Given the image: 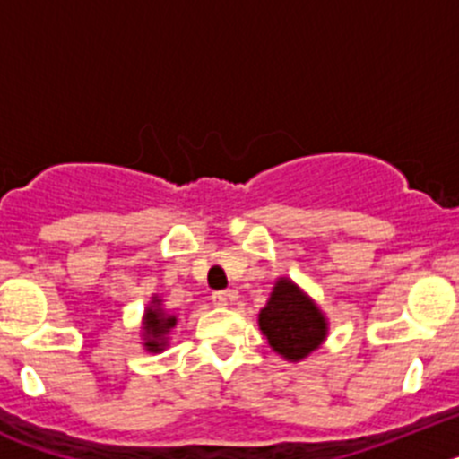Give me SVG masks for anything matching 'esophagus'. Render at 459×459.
<instances>
[{
  "label": "esophagus",
  "mask_w": 459,
  "mask_h": 459,
  "mask_svg": "<svg viewBox=\"0 0 459 459\" xmlns=\"http://www.w3.org/2000/svg\"><path fill=\"white\" fill-rule=\"evenodd\" d=\"M230 299H232L230 291H216V294L211 296V301H213V306L216 307H227L230 306Z\"/></svg>",
  "instance_id": "34e87169"
}]
</instances>
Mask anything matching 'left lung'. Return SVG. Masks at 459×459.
<instances>
[{"instance_id": "8db88e82", "label": "left lung", "mask_w": 459, "mask_h": 459, "mask_svg": "<svg viewBox=\"0 0 459 459\" xmlns=\"http://www.w3.org/2000/svg\"><path fill=\"white\" fill-rule=\"evenodd\" d=\"M257 324L271 350L290 363H301L328 338V319L322 307L285 275L275 280Z\"/></svg>"}]
</instances>
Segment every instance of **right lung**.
Wrapping results in <instances>:
<instances>
[{"mask_svg":"<svg viewBox=\"0 0 459 459\" xmlns=\"http://www.w3.org/2000/svg\"><path fill=\"white\" fill-rule=\"evenodd\" d=\"M177 315L169 310H165L163 299L158 294L152 296L149 306L144 307V315H142V347L149 351V354H160L169 347V335H172V328L177 326Z\"/></svg>","mask_w":459,"mask_h":459,"instance_id":"1","label":"right lung"}]
</instances>
